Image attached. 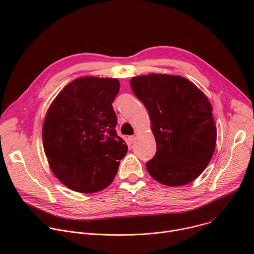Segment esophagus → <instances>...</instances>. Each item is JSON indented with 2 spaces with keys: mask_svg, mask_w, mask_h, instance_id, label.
<instances>
[{
  "mask_svg": "<svg viewBox=\"0 0 254 254\" xmlns=\"http://www.w3.org/2000/svg\"><path fill=\"white\" fill-rule=\"evenodd\" d=\"M127 141H128L129 144H132L135 141V137H134V136H129V137L127 138Z\"/></svg>",
  "mask_w": 254,
  "mask_h": 254,
  "instance_id": "obj_1",
  "label": "esophagus"
}]
</instances>
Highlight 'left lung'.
<instances>
[{
  "mask_svg": "<svg viewBox=\"0 0 254 254\" xmlns=\"http://www.w3.org/2000/svg\"><path fill=\"white\" fill-rule=\"evenodd\" d=\"M130 85L148 112L157 142V152L146 163L150 176L168 186L196 179L208 165L217 141L207 97L181 76H137Z\"/></svg>",
  "mask_w": 254,
  "mask_h": 254,
  "instance_id": "1",
  "label": "left lung"
}]
</instances>
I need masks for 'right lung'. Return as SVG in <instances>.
<instances>
[{
	"instance_id": "obj_1",
	"label": "right lung",
	"mask_w": 254,
	"mask_h": 254,
	"mask_svg": "<svg viewBox=\"0 0 254 254\" xmlns=\"http://www.w3.org/2000/svg\"><path fill=\"white\" fill-rule=\"evenodd\" d=\"M119 89L114 78H78L47 113L43 142L50 167L74 191L93 193L108 187L127 152L112 106Z\"/></svg>"
}]
</instances>
